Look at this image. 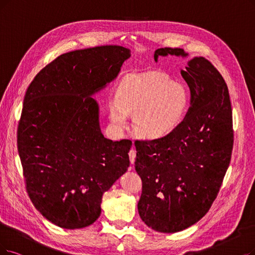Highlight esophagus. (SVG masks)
<instances>
[{"mask_svg": "<svg viewBox=\"0 0 255 255\" xmlns=\"http://www.w3.org/2000/svg\"><path fill=\"white\" fill-rule=\"evenodd\" d=\"M128 156H129V161H130V163H131V164H134L135 159H136V150H135L134 147H131L130 150L128 151Z\"/></svg>", "mask_w": 255, "mask_h": 255, "instance_id": "obj_1", "label": "esophagus"}]
</instances>
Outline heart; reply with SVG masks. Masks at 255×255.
<instances>
[{
	"label": "heart",
	"instance_id": "obj_1",
	"mask_svg": "<svg viewBox=\"0 0 255 255\" xmlns=\"http://www.w3.org/2000/svg\"><path fill=\"white\" fill-rule=\"evenodd\" d=\"M188 105L189 95L183 85L157 73L136 74L119 86L116 100L110 104V118L115 127L122 128L127 125L128 115H136L137 133L159 139L181 125Z\"/></svg>",
	"mask_w": 255,
	"mask_h": 255
}]
</instances>
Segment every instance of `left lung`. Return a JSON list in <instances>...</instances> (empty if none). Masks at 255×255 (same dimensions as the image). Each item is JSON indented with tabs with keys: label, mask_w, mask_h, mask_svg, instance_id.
<instances>
[{
	"label": "left lung",
	"mask_w": 255,
	"mask_h": 255,
	"mask_svg": "<svg viewBox=\"0 0 255 255\" xmlns=\"http://www.w3.org/2000/svg\"><path fill=\"white\" fill-rule=\"evenodd\" d=\"M188 54L160 48L154 58ZM181 75L190 90V107L165 137L136 140L135 168L142 180L141 220L159 232L182 231L204 217L216 200L233 147L232 110L227 85L204 57H193Z\"/></svg>",
	"instance_id": "obj_1"
}]
</instances>
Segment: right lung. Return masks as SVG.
Listing matches in <instances>:
<instances>
[{
  "instance_id": "add662e5",
  "label": "right lung",
  "mask_w": 255,
  "mask_h": 255,
  "mask_svg": "<svg viewBox=\"0 0 255 255\" xmlns=\"http://www.w3.org/2000/svg\"><path fill=\"white\" fill-rule=\"evenodd\" d=\"M129 56L121 46L71 51L40 70L27 89L17 127L26 189L35 208L58 227L93 224L103 195L129 166L131 141L105 138L92 97Z\"/></svg>"
}]
</instances>
